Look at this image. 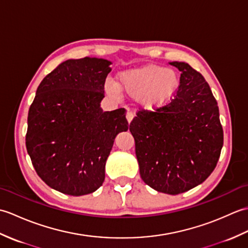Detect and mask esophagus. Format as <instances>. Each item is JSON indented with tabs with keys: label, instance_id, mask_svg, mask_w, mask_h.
<instances>
[{
	"label": "esophagus",
	"instance_id": "esophagus-1",
	"mask_svg": "<svg viewBox=\"0 0 248 248\" xmlns=\"http://www.w3.org/2000/svg\"><path fill=\"white\" fill-rule=\"evenodd\" d=\"M125 117H127L128 123L130 124L131 121H132V119L134 118V114H133L132 112H128V113H127V116H125Z\"/></svg>",
	"mask_w": 248,
	"mask_h": 248
}]
</instances>
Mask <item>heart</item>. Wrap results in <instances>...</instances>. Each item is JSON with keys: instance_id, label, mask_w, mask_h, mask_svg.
<instances>
[{"instance_id": "obj_1", "label": "heart", "mask_w": 248, "mask_h": 248, "mask_svg": "<svg viewBox=\"0 0 248 248\" xmlns=\"http://www.w3.org/2000/svg\"><path fill=\"white\" fill-rule=\"evenodd\" d=\"M119 86L133 98H140L143 107L155 109L170 101L179 87L177 72L170 68L156 65L124 71L119 75ZM105 92L110 97L117 98L120 89L112 82L104 85Z\"/></svg>"}]
</instances>
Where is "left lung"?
<instances>
[{
  "instance_id": "obj_1",
  "label": "left lung",
  "mask_w": 248,
  "mask_h": 248,
  "mask_svg": "<svg viewBox=\"0 0 248 248\" xmlns=\"http://www.w3.org/2000/svg\"><path fill=\"white\" fill-rule=\"evenodd\" d=\"M177 94L155 112L141 109L130 124L143 181L157 192L177 195L202 183L223 148L217 102L204 78L183 62Z\"/></svg>"
}]
</instances>
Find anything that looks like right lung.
<instances>
[{"label": "right lung", "instance_id": "right-lung-1", "mask_svg": "<svg viewBox=\"0 0 248 248\" xmlns=\"http://www.w3.org/2000/svg\"><path fill=\"white\" fill-rule=\"evenodd\" d=\"M110 64L97 57L62 62L41 81L30 108L25 144L31 164L62 194L97 191L116 135L129 128L124 108L100 107Z\"/></svg>", "mask_w": 248, "mask_h": 248}]
</instances>
